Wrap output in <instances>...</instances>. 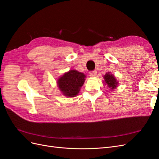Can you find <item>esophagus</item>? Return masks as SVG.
I'll use <instances>...</instances> for the list:
<instances>
[{"label":"esophagus","mask_w":159,"mask_h":159,"mask_svg":"<svg viewBox=\"0 0 159 159\" xmlns=\"http://www.w3.org/2000/svg\"><path fill=\"white\" fill-rule=\"evenodd\" d=\"M97 71L96 70H93V71H90V72H89V75H90V76H91V77H93V76H96V75H97Z\"/></svg>","instance_id":"obj_1"}]
</instances>
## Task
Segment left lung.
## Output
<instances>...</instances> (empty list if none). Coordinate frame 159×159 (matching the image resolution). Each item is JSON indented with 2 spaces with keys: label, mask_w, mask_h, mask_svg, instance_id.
<instances>
[{
  "label": "left lung",
  "mask_w": 159,
  "mask_h": 159,
  "mask_svg": "<svg viewBox=\"0 0 159 159\" xmlns=\"http://www.w3.org/2000/svg\"><path fill=\"white\" fill-rule=\"evenodd\" d=\"M103 78L105 79L106 84H107L108 87L111 88L112 90L118 87L119 82L116 80L114 75L111 74V72H107V73L105 74V75H104Z\"/></svg>",
  "instance_id": "left-lung-1"
}]
</instances>
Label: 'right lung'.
I'll use <instances>...</instances> for the list:
<instances>
[{
  "mask_svg": "<svg viewBox=\"0 0 159 159\" xmlns=\"http://www.w3.org/2000/svg\"><path fill=\"white\" fill-rule=\"evenodd\" d=\"M85 78V75L82 72L76 70H70L58 79V87L65 96L75 97L79 94Z\"/></svg>",
  "mask_w": 159,
  "mask_h": 159,
  "instance_id": "add662e5",
  "label": "right lung"
}]
</instances>
